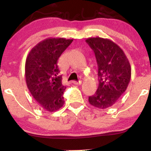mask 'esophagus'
Returning a JSON list of instances; mask_svg holds the SVG:
<instances>
[{"instance_id": "esophagus-1", "label": "esophagus", "mask_w": 151, "mask_h": 151, "mask_svg": "<svg viewBox=\"0 0 151 151\" xmlns=\"http://www.w3.org/2000/svg\"><path fill=\"white\" fill-rule=\"evenodd\" d=\"M73 84H76V85H78V84H81V81H73Z\"/></svg>"}]
</instances>
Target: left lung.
Segmentation results:
<instances>
[{"mask_svg":"<svg viewBox=\"0 0 151 151\" xmlns=\"http://www.w3.org/2000/svg\"><path fill=\"white\" fill-rule=\"evenodd\" d=\"M86 42L93 50L98 65L99 86L89 97L91 105L104 109L112 106L127 89L131 68L125 53L111 40L89 37Z\"/></svg>","mask_w":151,"mask_h":151,"instance_id":"1","label":"left lung"}]
</instances>
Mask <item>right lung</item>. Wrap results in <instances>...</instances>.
I'll list each match as a JSON object with an SVG mask.
<instances>
[{"label": "right lung", "mask_w": 151, "mask_h": 151, "mask_svg": "<svg viewBox=\"0 0 151 151\" xmlns=\"http://www.w3.org/2000/svg\"><path fill=\"white\" fill-rule=\"evenodd\" d=\"M73 40L47 38L30 50L25 61V81L29 91L44 110L56 111L63 106L66 86L58 65V59Z\"/></svg>", "instance_id": "obj_1"}]
</instances>
